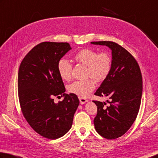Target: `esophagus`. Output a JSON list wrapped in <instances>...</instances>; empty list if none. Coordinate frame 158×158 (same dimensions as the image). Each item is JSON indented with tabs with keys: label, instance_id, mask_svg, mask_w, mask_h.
Instances as JSON below:
<instances>
[{
	"label": "esophagus",
	"instance_id": "34e87169",
	"mask_svg": "<svg viewBox=\"0 0 158 158\" xmlns=\"http://www.w3.org/2000/svg\"><path fill=\"white\" fill-rule=\"evenodd\" d=\"M79 102H80V104H84L85 103H86L88 102V100L85 98H83V97H79Z\"/></svg>",
	"mask_w": 158,
	"mask_h": 158
}]
</instances>
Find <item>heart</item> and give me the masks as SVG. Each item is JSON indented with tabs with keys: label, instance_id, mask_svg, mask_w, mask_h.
Wrapping results in <instances>:
<instances>
[{
	"label": "heart",
	"instance_id": "1",
	"mask_svg": "<svg viewBox=\"0 0 158 158\" xmlns=\"http://www.w3.org/2000/svg\"><path fill=\"white\" fill-rule=\"evenodd\" d=\"M73 59L76 62L87 67L86 77L92 79L72 83L68 86V91L81 97H87L95 88L94 79L97 82H102L108 77L113 64L112 57L108 52L99 53L94 50L82 49L74 54ZM57 69L60 77L65 81L71 79L73 65L68 60L60 59Z\"/></svg>",
	"mask_w": 158,
	"mask_h": 158
}]
</instances>
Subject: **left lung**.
Segmentation results:
<instances>
[{"label":"left lung","mask_w":158,"mask_h":158,"mask_svg":"<svg viewBox=\"0 0 158 158\" xmlns=\"http://www.w3.org/2000/svg\"><path fill=\"white\" fill-rule=\"evenodd\" d=\"M92 44L106 45L112 51V69L94 94L106 97L109 104L93 101L97 106L94 119L96 131L108 139L125 134L135 120L142 94V77L139 65L128 52L112 41H94Z\"/></svg>","instance_id":"1"}]
</instances>
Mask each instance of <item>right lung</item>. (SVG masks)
<instances>
[{"label": "right lung", "mask_w": 158, "mask_h": 158, "mask_svg": "<svg viewBox=\"0 0 158 158\" xmlns=\"http://www.w3.org/2000/svg\"><path fill=\"white\" fill-rule=\"evenodd\" d=\"M72 49L68 43L43 42L23 59L18 74L20 105L25 119L37 133L50 139L69 131L79 104L76 94L65 93L57 64ZM64 96L58 104L53 97Z\"/></svg>", "instance_id": "add662e5"}]
</instances>
